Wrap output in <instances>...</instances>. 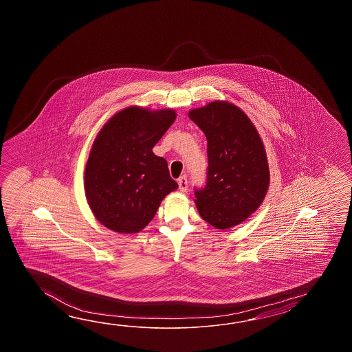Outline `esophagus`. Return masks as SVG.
Returning <instances> with one entry per match:
<instances>
[{"label": "esophagus", "mask_w": 352, "mask_h": 352, "mask_svg": "<svg viewBox=\"0 0 352 352\" xmlns=\"http://www.w3.org/2000/svg\"><path fill=\"white\" fill-rule=\"evenodd\" d=\"M177 182H179V188L181 192H185L187 190V187H188V181H187L186 177L185 176H182V177H179L177 179Z\"/></svg>", "instance_id": "obj_1"}]
</instances>
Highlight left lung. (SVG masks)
<instances>
[{
    "instance_id": "left-lung-1",
    "label": "left lung",
    "mask_w": 352,
    "mask_h": 352,
    "mask_svg": "<svg viewBox=\"0 0 352 352\" xmlns=\"http://www.w3.org/2000/svg\"><path fill=\"white\" fill-rule=\"evenodd\" d=\"M188 118L208 140L206 185L195 188L200 217L217 229L245 221L262 204L270 167L261 135L236 105L215 100L191 109Z\"/></svg>"
}]
</instances>
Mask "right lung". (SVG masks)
Segmentation results:
<instances>
[{"instance_id": "right-lung-1", "label": "right lung", "mask_w": 352, "mask_h": 352, "mask_svg": "<svg viewBox=\"0 0 352 352\" xmlns=\"http://www.w3.org/2000/svg\"><path fill=\"white\" fill-rule=\"evenodd\" d=\"M176 120L173 109L128 107L98 133L84 173L90 210L100 224L120 234L141 232L166 195L179 185L167 161L152 148Z\"/></svg>"}]
</instances>
